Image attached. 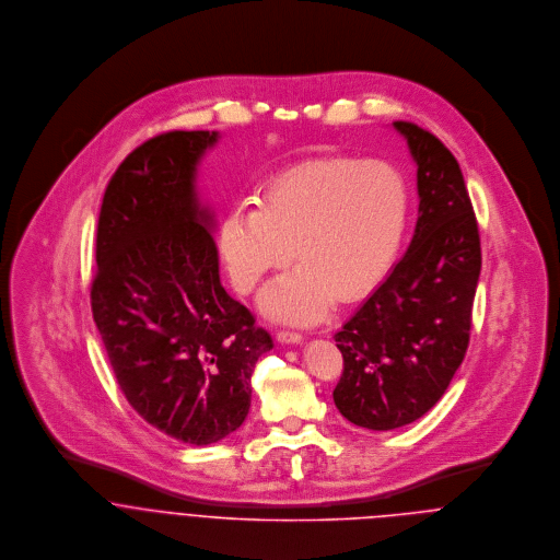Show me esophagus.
<instances>
[{
    "label": "esophagus",
    "instance_id": "1",
    "mask_svg": "<svg viewBox=\"0 0 560 560\" xmlns=\"http://www.w3.org/2000/svg\"><path fill=\"white\" fill-rule=\"evenodd\" d=\"M276 338H278V342H282V345H295V342H302V340H304V336H302L300 331H287V329H280V331L276 334Z\"/></svg>",
    "mask_w": 560,
    "mask_h": 560
}]
</instances>
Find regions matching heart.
<instances>
[{"label":"heart","instance_id":"1","mask_svg":"<svg viewBox=\"0 0 560 560\" xmlns=\"http://www.w3.org/2000/svg\"><path fill=\"white\" fill-rule=\"evenodd\" d=\"M407 220V187L384 161L317 158L273 174L254 202L222 222L220 252L241 293L291 254L295 271L271 282L260 306L280 320L308 323L329 302L349 304L388 271Z\"/></svg>","mask_w":560,"mask_h":560}]
</instances>
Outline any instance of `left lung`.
Wrapping results in <instances>:
<instances>
[{
    "mask_svg": "<svg viewBox=\"0 0 560 560\" xmlns=\"http://www.w3.org/2000/svg\"><path fill=\"white\" fill-rule=\"evenodd\" d=\"M416 161L418 222L405 256L336 331L338 411L390 431L424 416L446 393L470 342L480 276L477 215L453 153L429 131L397 120Z\"/></svg>",
    "mask_w": 560,
    "mask_h": 560,
    "instance_id": "left-lung-1",
    "label": "left lung"
}]
</instances>
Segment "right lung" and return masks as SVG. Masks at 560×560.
I'll return each mask as SVG.
<instances>
[{"label":"right lung","mask_w":560,"mask_h":560,"mask_svg":"<svg viewBox=\"0 0 560 560\" xmlns=\"http://www.w3.org/2000/svg\"><path fill=\"white\" fill-rule=\"evenodd\" d=\"M215 131L147 140L107 183L92 317L129 405L158 431L207 446L237 431L254 364L271 336L220 282L213 213L200 207L198 163Z\"/></svg>","instance_id":"right-lung-1"}]
</instances>
